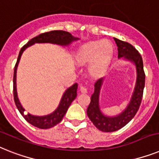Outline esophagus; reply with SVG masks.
<instances>
[{
  "mask_svg": "<svg viewBox=\"0 0 159 159\" xmlns=\"http://www.w3.org/2000/svg\"><path fill=\"white\" fill-rule=\"evenodd\" d=\"M80 92L82 93H87L88 90H87V89H86V88L84 87L83 85H81V86H80Z\"/></svg>",
  "mask_w": 159,
  "mask_h": 159,
  "instance_id": "obj_1",
  "label": "esophagus"
}]
</instances>
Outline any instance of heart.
Here are the masks:
<instances>
[{
    "label": "heart",
    "instance_id": "heart-1",
    "mask_svg": "<svg viewBox=\"0 0 159 159\" xmlns=\"http://www.w3.org/2000/svg\"><path fill=\"white\" fill-rule=\"evenodd\" d=\"M115 53L114 45L109 41L98 40L84 44L76 54V61L80 64L89 65V71L94 76H99L106 70Z\"/></svg>",
    "mask_w": 159,
    "mask_h": 159
}]
</instances>
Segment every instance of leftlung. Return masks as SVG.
<instances>
[{
  "mask_svg": "<svg viewBox=\"0 0 159 159\" xmlns=\"http://www.w3.org/2000/svg\"><path fill=\"white\" fill-rule=\"evenodd\" d=\"M118 46V57L124 58L134 64L136 70V80L134 91L129 103L124 111L116 116H107L102 112L99 106V96L104 78L99 79L94 84V93L87 109V115L96 128L102 132H115L128 124L136 115L142 100L143 90L145 88V75L143 68L141 54L132 44L114 38Z\"/></svg>",
  "mask_w": 159,
  "mask_h": 159,
  "instance_id": "obj_1",
  "label": "left lung"
}]
</instances>
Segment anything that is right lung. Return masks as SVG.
<instances>
[{"mask_svg":"<svg viewBox=\"0 0 159 159\" xmlns=\"http://www.w3.org/2000/svg\"><path fill=\"white\" fill-rule=\"evenodd\" d=\"M79 40V38L74 37L70 33L65 31H51L45 32V33H42L40 35L32 38L31 40L27 42V44H25L23 48H21L19 54H18V60H17L16 65L14 66V99L15 105H16L17 108L20 114L23 116L26 120H27L29 124L31 125L35 126L36 128H41V129H47V128H50L57 125L61 121L62 118L66 115V113L67 111L69 106H70L71 102L75 99L77 96V88L78 84L77 83L68 88L63 93L61 99L60 101L57 108L51 113L49 115H44V116H35L32 115L31 114H27L25 113V110L20 102L18 100V93H17V89H16V73H17V68L18 65L19 63V60L21 58V56L23 54V51L29 46L35 43H51V44H58L61 46H67L72 42L75 40Z\"/></svg>","mask_w":159,"mask_h":159,"instance_id":"add662e5","label":"right lung"}]
</instances>
